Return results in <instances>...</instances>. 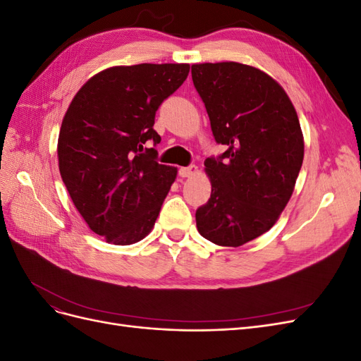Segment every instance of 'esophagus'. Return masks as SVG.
I'll use <instances>...</instances> for the list:
<instances>
[{
	"instance_id": "obj_1",
	"label": "esophagus",
	"mask_w": 361,
	"mask_h": 361,
	"mask_svg": "<svg viewBox=\"0 0 361 361\" xmlns=\"http://www.w3.org/2000/svg\"><path fill=\"white\" fill-rule=\"evenodd\" d=\"M199 173V167L197 166H190V167H180L179 169V174L182 178H191L194 174Z\"/></svg>"
}]
</instances>
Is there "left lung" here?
Segmentation results:
<instances>
[{
	"mask_svg": "<svg viewBox=\"0 0 361 361\" xmlns=\"http://www.w3.org/2000/svg\"><path fill=\"white\" fill-rule=\"evenodd\" d=\"M220 158H207L211 199L195 212L199 233L239 247L274 226L295 188L304 158L300 120L283 87L268 73L236 61L191 66Z\"/></svg>",
	"mask_w": 361,
	"mask_h": 361,
	"instance_id": "left-lung-1",
	"label": "left lung"
}]
</instances>
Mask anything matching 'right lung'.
I'll list each match as a JSON object with an SVG mask.
<instances>
[{"label": "right lung", "instance_id": "obj_1", "mask_svg": "<svg viewBox=\"0 0 361 361\" xmlns=\"http://www.w3.org/2000/svg\"><path fill=\"white\" fill-rule=\"evenodd\" d=\"M188 72L187 63L108 68L81 87L63 117L61 179L87 226L106 243L135 244L155 226L178 169L143 146L161 141L155 113Z\"/></svg>", "mask_w": 361, "mask_h": 361}]
</instances>
